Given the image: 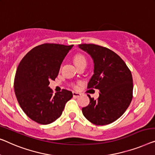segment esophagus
I'll return each instance as SVG.
<instances>
[{
    "label": "esophagus",
    "instance_id": "esophagus-1",
    "mask_svg": "<svg viewBox=\"0 0 155 155\" xmlns=\"http://www.w3.org/2000/svg\"><path fill=\"white\" fill-rule=\"evenodd\" d=\"M72 94H73V97H79L81 95L80 93H78V92H73Z\"/></svg>",
    "mask_w": 155,
    "mask_h": 155
}]
</instances>
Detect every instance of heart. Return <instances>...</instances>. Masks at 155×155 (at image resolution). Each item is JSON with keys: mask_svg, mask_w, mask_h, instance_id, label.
Wrapping results in <instances>:
<instances>
[{"mask_svg": "<svg viewBox=\"0 0 155 155\" xmlns=\"http://www.w3.org/2000/svg\"><path fill=\"white\" fill-rule=\"evenodd\" d=\"M74 61V63L78 68H79L80 67H82L84 65L86 66L87 64L86 58H85V57L83 54H78L76 55Z\"/></svg>", "mask_w": 155, "mask_h": 155, "instance_id": "b5f03b06", "label": "heart"}]
</instances>
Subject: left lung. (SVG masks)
Listing matches in <instances>:
<instances>
[{
  "mask_svg": "<svg viewBox=\"0 0 155 155\" xmlns=\"http://www.w3.org/2000/svg\"><path fill=\"white\" fill-rule=\"evenodd\" d=\"M78 47L91 55L94 62V74L87 88L100 91L97 100L87 95L90 104L82 108L83 114L96 125L112 123L125 112L132 100L131 71L123 60L109 48L93 44H82Z\"/></svg>",
  "mask_w": 155,
  "mask_h": 155,
  "instance_id": "obj_1",
  "label": "left lung"
}]
</instances>
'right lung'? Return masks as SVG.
I'll use <instances>...</instances> for the list:
<instances>
[{
	"label": "right lung",
	"mask_w": 155,
	"mask_h": 155,
	"mask_svg": "<svg viewBox=\"0 0 155 155\" xmlns=\"http://www.w3.org/2000/svg\"><path fill=\"white\" fill-rule=\"evenodd\" d=\"M73 45L46 43L23 58L16 72L14 87L17 101L28 117L41 124L54 122L62 115L72 92L63 89L53 94L48 87L55 80L64 57Z\"/></svg>",
	"instance_id": "obj_1"
}]
</instances>
